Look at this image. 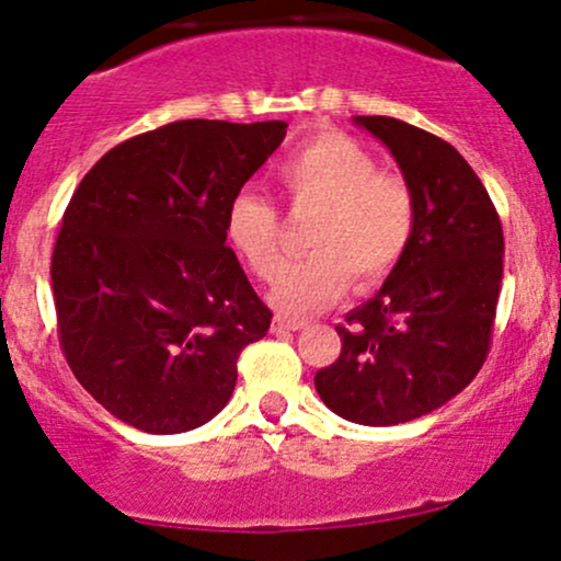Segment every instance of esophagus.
<instances>
[{"instance_id":"obj_1","label":"esophagus","mask_w":561,"mask_h":561,"mask_svg":"<svg viewBox=\"0 0 561 561\" xmlns=\"http://www.w3.org/2000/svg\"><path fill=\"white\" fill-rule=\"evenodd\" d=\"M306 322L304 319H290V317H282V313H276L274 317V330L276 332H295V330H304Z\"/></svg>"}]
</instances>
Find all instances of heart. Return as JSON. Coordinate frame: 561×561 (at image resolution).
<instances>
[{
	"label": "heart",
	"instance_id": "b5f03b06",
	"mask_svg": "<svg viewBox=\"0 0 561 561\" xmlns=\"http://www.w3.org/2000/svg\"><path fill=\"white\" fill-rule=\"evenodd\" d=\"M274 181L293 207H317L309 250L271 287V304L285 313H311L337 300L348 282L356 290L380 285L408 255L417 207L410 183L380 172L370 151L341 133L306 140L274 168ZM226 239L261 279L282 266V220L274 202L239 191L226 210Z\"/></svg>",
	"mask_w": 561,
	"mask_h": 561
}]
</instances>
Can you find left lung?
Masks as SVG:
<instances>
[{
  "instance_id": "obj_1",
  "label": "left lung",
  "mask_w": 561,
  "mask_h": 561,
  "mask_svg": "<svg viewBox=\"0 0 561 561\" xmlns=\"http://www.w3.org/2000/svg\"><path fill=\"white\" fill-rule=\"evenodd\" d=\"M397 159L417 207L389 279L337 324L343 346L313 386L335 415L397 426L428 415L488 359L503 279V229L488 188L447 140L393 116H354Z\"/></svg>"
}]
</instances>
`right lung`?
<instances>
[{
	"label": "right lung",
	"instance_id": "right-lung-1",
	"mask_svg": "<svg viewBox=\"0 0 561 561\" xmlns=\"http://www.w3.org/2000/svg\"><path fill=\"white\" fill-rule=\"evenodd\" d=\"M285 122L183 119L103 153L53 250L58 337L79 383L149 434L213 421L271 311L231 248L226 210Z\"/></svg>",
	"mask_w": 561,
	"mask_h": 561
}]
</instances>
